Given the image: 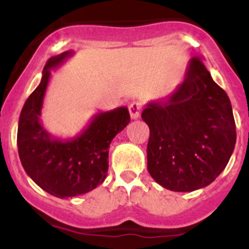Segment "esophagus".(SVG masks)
<instances>
[{"instance_id": "esophagus-1", "label": "esophagus", "mask_w": 249, "mask_h": 249, "mask_svg": "<svg viewBox=\"0 0 249 249\" xmlns=\"http://www.w3.org/2000/svg\"><path fill=\"white\" fill-rule=\"evenodd\" d=\"M141 108H142V106H141V103L138 102H133L129 105L128 109H129V114H131L132 120H137V118L140 117Z\"/></svg>"}]
</instances>
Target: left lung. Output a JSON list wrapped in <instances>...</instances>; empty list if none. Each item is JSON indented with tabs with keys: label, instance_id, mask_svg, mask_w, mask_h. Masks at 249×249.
<instances>
[{
	"label": "left lung",
	"instance_id": "left-lung-1",
	"mask_svg": "<svg viewBox=\"0 0 249 249\" xmlns=\"http://www.w3.org/2000/svg\"><path fill=\"white\" fill-rule=\"evenodd\" d=\"M142 120L149 127L147 169L158 184L175 192L212 183L236 144L230 98L197 57L172 93L147 103Z\"/></svg>",
	"mask_w": 249,
	"mask_h": 249
}]
</instances>
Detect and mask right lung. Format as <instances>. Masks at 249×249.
<instances>
[{
  "label": "right lung",
  "instance_id": "right-lung-1",
  "mask_svg": "<svg viewBox=\"0 0 249 249\" xmlns=\"http://www.w3.org/2000/svg\"><path fill=\"white\" fill-rule=\"evenodd\" d=\"M73 51L51 57L42 78L23 105L18 121L17 147L21 163L32 181L50 195L68 198L85 195L105 181L112 140L131 121L127 107L98 112L80 135L57 138L39 120L51 71L59 67Z\"/></svg>",
  "mask_w": 249,
  "mask_h": 249
}]
</instances>
